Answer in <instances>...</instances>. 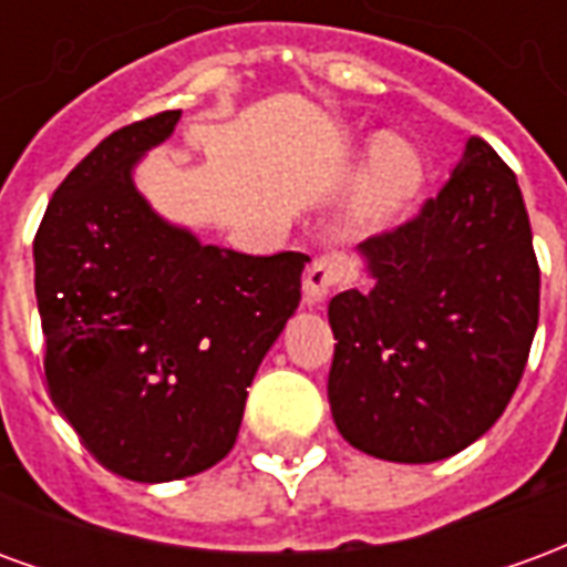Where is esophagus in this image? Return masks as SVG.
<instances>
[{
  "mask_svg": "<svg viewBox=\"0 0 567 567\" xmlns=\"http://www.w3.org/2000/svg\"><path fill=\"white\" fill-rule=\"evenodd\" d=\"M343 267H340L337 260H316L307 270V276H303V295H307L309 303H321L331 288H337V285L343 282Z\"/></svg>",
  "mask_w": 567,
  "mask_h": 567,
  "instance_id": "esophagus-1",
  "label": "esophagus"
}]
</instances>
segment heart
Instances as JSON below:
<instances>
[{
    "mask_svg": "<svg viewBox=\"0 0 567 567\" xmlns=\"http://www.w3.org/2000/svg\"><path fill=\"white\" fill-rule=\"evenodd\" d=\"M425 185V161L413 145L398 136H382L370 151L355 187V215L364 224H389L401 218Z\"/></svg>",
    "mask_w": 567,
    "mask_h": 567,
    "instance_id": "obj_1",
    "label": "heart"
}]
</instances>
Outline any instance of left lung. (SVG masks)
I'll list each match as a JSON object with an SVG mask.
<instances>
[{"label":"left lung","mask_w":567,"mask_h":567,"mask_svg":"<svg viewBox=\"0 0 567 567\" xmlns=\"http://www.w3.org/2000/svg\"><path fill=\"white\" fill-rule=\"evenodd\" d=\"M370 282L328 303V401L355 450L450 458L498 422L523 380L540 267L516 175L480 136L437 197L361 243Z\"/></svg>","instance_id":"left-lung-1"}]
</instances>
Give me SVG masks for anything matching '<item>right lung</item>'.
Returning a JSON list of instances; mask_svg holds the SVG:
<instances>
[{
    "instance_id": "right-lung-1",
    "label": "right lung",
    "mask_w": 567,
    "mask_h": 567,
    "mask_svg": "<svg viewBox=\"0 0 567 567\" xmlns=\"http://www.w3.org/2000/svg\"><path fill=\"white\" fill-rule=\"evenodd\" d=\"M178 117L105 136L60 182L32 246L51 401L96 462L136 483L194 476L234 450L309 264L203 246L151 212L133 166Z\"/></svg>"
}]
</instances>
